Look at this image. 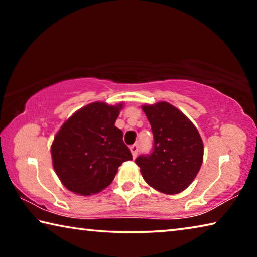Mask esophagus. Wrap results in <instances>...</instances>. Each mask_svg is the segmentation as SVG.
<instances>
[{"mask_svg": "<svg viewBox=\"0 0 257 257\" xmlns=\"http://www.w3.org/2000/svg\"><path fill=\"white\" fill-rule=\"evenodd\" d=\"M129 149H130V152H132V154H133V158L136 159V156L138 154V145L137 144H134V145L130 146Z\"/></svg>", "mask_w": 257, "mask_h": 257, "instance_id": "34e87169", "label": "esophagus"}]
</instances>
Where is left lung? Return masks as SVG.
I'll use <instances>...</instances> for the list:
<instances>
[{
  "label": "left lung",
  "instance_id": "left-lung-1",
  "mask_svg": "<svg viewBox=\"0 0 257 257\" xmlns=\"http://www.w3.org/2000/svg\"><path fill=\"white\" fill-rule=\"evenodd\" d=\"M152 127L154 149L136 159L144 180L167 195L184 191L201 169L204 145L197 128L168 102L142 105Z\"/></svg>",
  "mask_w": 257,
  "mask_h": 257
}]
</instances>
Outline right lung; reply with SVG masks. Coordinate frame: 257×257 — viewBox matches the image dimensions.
<instances>
[{
  "mask_svg": "<svg viewBox=\"0 0 257 257\" xmlns=\"http://www.w3.org/2000/svg\"><path fill=\"white\" fill-rule=\"evenodd\" d=\"M123 103L94 102L79 108L56 133L52 163L60 181L72 193L89 196L111 184L124 161L133 160L123 134L114 123Z\"/></svg>",
  "mask_w": 257,
  "mask_h": 257,
  "instance_id": "obj_1",
  "label": "right lung"
}]
</instances>
